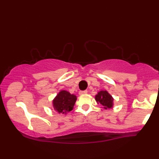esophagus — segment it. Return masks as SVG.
<instances>
[{
  "label": "esophagus",
  "mask_w": 159,
  "mask_h": 159,
  "mask_svg": "<svg viewBox=\"0 0 159 159\" xmlns=\"http://www.w3.org/2000/svg\"><path fill=\"white\" fill-rule=\"evenodd\" d=\"M87 93H88L87 90L80 91V92H79V95H85V94H87Z\"/></svg>",
  "instance_id": "esophagus-1"
}]
</instances>
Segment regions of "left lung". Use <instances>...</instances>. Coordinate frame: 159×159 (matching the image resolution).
<instances>
[{"label":"left lung","mask_w":159,"mask_h":159,"mask_svg":"<svg viewBox=\"0 0 159 159\" xmlns=\"http://www.w3.org/2000/svg\"><path fill=\"white\" fill-rule=\"evenodd\" d=\"M95 100L100 104L104 109H111L114 104V98L107 90H101L95 95Z\"/></svg>","instance_id":"left-lung-1"}]
</instances>
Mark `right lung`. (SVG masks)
<instances>
[{"instance_id":"obj_1","label":"right lung","mask_w":159,"mask_h":159,"mask_svg":"<svg viewBox=\"0 0 159 159\" xmlns=\"http://www.w3.org/2000/svg\"><path fill=\"white\" fill-rule=\"evenodd\" d=\"M76 96L66 90H61L52 101L54 109L59 114H66L74 108Z\"/></svg>"}]
</instances>
